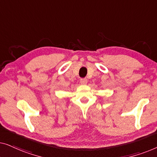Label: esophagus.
I'll return each instance as SVG.
<instances>
[{
  "mask_svg": "<svg viewBox=\"0 0 157 157\" xmlns=\"http://www.w3.org/2000/svg\"><path fill=\"white\" fill-rule=\"evenodd\" d=\"M81 84L86 85L87 84V79L86 78H81L80 80Z\"/></svg>",
  "mask_w": 157,
  "mask_h": 157,
  "instance_id": "1",
  "label": "esophagus"
}]
</instances>
